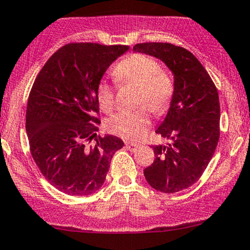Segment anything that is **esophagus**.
I'll return each instance as SVG.
<instances>
[{
    "label": "esophagus",
    "mask_w": 250,
    "mask_h": 250,
    "mask_svg": "<svg viewBox=\"0 0 250 250\" xmlns=\"http://www.w3.org/2000/svg\"><path fill=\"white\" fill-rule=\"evenodd\" d=\"M125 146L127 150H130V151H136L137 148H138V145L134 144V143H130V142H126Z\"/></svg>",
    "instance_id": "obj_1"
}]
</instances>
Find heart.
<instances>
[{"label":"heart","mask_w":250,"mask_h":250,"mask_svg":"<svg viewBox=\"0 0 250 250\" xmlns=\"http://www.w3.org/2000/svg\"><path fill=\"white\" fill-rule=\"evenodd\" d=\"M114 80L120 85H136V105L145 106L131 112L114 114L106 123L110 132L124 139L137 140L146 133L150 116L146 107L155 116H163L169 110L175 94V83L170 73L161 68L152 57L133 53L122 59L112 69ZM97 97L100 108L106 113L114 108V89L111 83L102 80L98 83Z\"/></svg>","instance_id":"obj_1"}]
</instances>
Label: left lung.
<instances>
[{"mask_svg": "<svg viewBox=\"0 0 250 250\" xmlns=\"http://www.w3.org/2000/svg\"><path fill=\"white\" fill-rule=\"evenodd\" d=\"M133 50L159 59L173 74L172 103L156 130L171 143L153 145L156 158L144 176L157 191L178 192L200 179L215 153L221 116L217 88L198 59L183 47L145 42Z\"/></svg>", "mask_w": 250, "mask_h": 250, "instance_id": "obj_1", "label": "left lung"}]
</instances>
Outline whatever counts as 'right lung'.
<instances>
[{"label":"right lung","mask_w":250,"mask_h":250,"mask_svg":"<svg viewBox=\"0 0 250 250\" xmlns=\"http://www.w3.org/2000/svg\"><path fill=\"white\" fill-rule=\"evenodd\" d=\"M128 46L64 44L48 59L33 83L26 113L30 153L43 177L71 196L99 190L124 142L97 136L98 83Z\"/></svg>","instance_id":"add662e5"}]
</instances>
